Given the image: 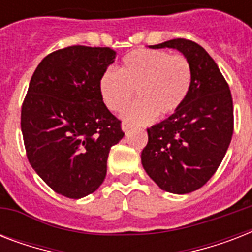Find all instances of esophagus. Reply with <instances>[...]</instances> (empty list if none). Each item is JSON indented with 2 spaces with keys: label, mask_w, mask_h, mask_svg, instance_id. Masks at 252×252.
Wrapping results in <instances>:
<instances>
[{
  "label": "esophagus",
  "mask_w": 252,
  "mask_h": 252,
  "mask_svg": "<svg viewBox=\"0 0 252 252\" xmlns=\"http://www.w3.org/2000/svg\"><path fill=\"white\" fill-rule=\"evenodd\" d=\"M122 129L123 132H129L130 129H132V126L130 124H128V123H122Z\"/></svg>",
  "instance_id": "1"
}]
</instances>
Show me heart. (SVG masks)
<instances>
[{
    "mask_svg": "<svg viewBox=\"0 0 252 252\" xmlns=\"http://www.w3.org/2000/svg\"><path fill=\"white\" fill-rule=\"evenodd\" d=\"M192 85V68L182 55L159 49H137L124 56L119 72L107 69L99 78V93L111 111H124L132 124H148L156 116H168L179 110Z\"/></svg>",
    "mask_w": 252,
    "mask_h": 252,
    "instance_id": "heart-1",
    "label": "heart"
}]
</instances>
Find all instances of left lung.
<instances>
[{
    "mask_svg": "<svg viewBox=\"0 0 252 252\" xmlns=\"http://www.w3.org/2000/svg\"><path fill=\"white\" fill-rule=\"evenodd\" d=\"M152 48L178 49L192 68L187 98L171 116L148 128L141 153L158 187L184 195L203 187L222 162L233 136V99L215 60L197 43L172 39Z\"/></svg>",
    "mask_w": 252,
    "mask_h": 252,
    "instance_id": "8db88e82",
    "label": "left lung"
}]
</instances>
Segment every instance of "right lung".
Here are the masks:
<instances>
[{
    "mask_svg": "<svg viewBox=\"0 0 252 252\" xmlns=\"http://www.w3.org/2000/svg\"><path fill=\"white\" fill-rule=\"evenodd\" d=\"M115 57L108 47H66L44 57L30 81L21 114L27 158L69 199L98 189L111 146L124 136L99 93V78Z\"/></svg>",
    "mask_w": 252,
    "mask_h": 252,
    "instance_id": "right-lung-1",
    "label": "right lung"
}]
</instances>
